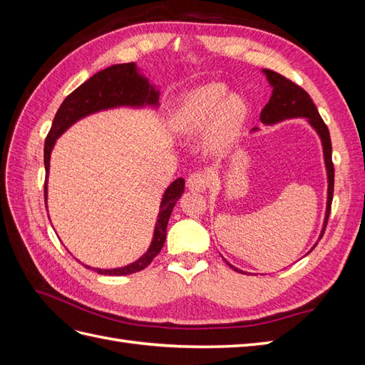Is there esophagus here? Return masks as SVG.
I'll return each mask as SVG.
<instances>
[{
	"mask_svg": "<svg viewBox=\"0 0 365 365\" xmlns=\"http://www.w3.org/2000/svg\"><path fill=\"white\" fill-rule=\"evenodd\" d=\"M207 182H208L207 173L200 170L192 172L189 175V178H187V187L193 192H204L207 189Z\"/></svg>",
	"mask_w": 365,
	"mask_h": 365,
	"instance_id": "obj_1",
	"label": "esophagus"
}]
</instances>
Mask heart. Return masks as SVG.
<instances>
[{
    "label": "heart",
    "instance_id": "1",
    "mask_svg": "<svg viewBox=\"0 0 365 365\" xmlns=\"http://www.w3.org/2000/svg\"><path fill=\"white\" fill-rule=\"evenodd\" d=\"M224 83H208L187 93L175 113V125L184 132L204 129L210 121H216L208 135L213 150L228 148L239 135L247 115V106L240 97H228Z\"/></svg>",
    "mask_w": 365,
    "mask_h": 365
}]
</instances>
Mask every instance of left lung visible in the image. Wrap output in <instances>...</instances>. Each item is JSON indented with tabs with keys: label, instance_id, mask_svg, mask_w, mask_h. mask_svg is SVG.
I'll return each instance as SVG.
<instances>
[{
	"label": "left lung",
	"instance_id": "obj_1",
	"mask_svg": "<svg viewBox=\"0 0 365 365\" xmlns=\"http://www.w3.org/2000/svg\"><path fill=\"white\" fill-rule=\"evenodd\" d=\"M267 74V79L269 85L272 86V94L269 97V102L264 105L260 113V121L263 125H274L279 123V121L288 120V118H307L311 126L317 130V134L322 138L323 143V152H324V163H326V170H327V207H326V217H324V225L322 230V235L319 239L323 237L324 230L327 225V219L330 215V205H332V197H334V163H332V143H330V134L326 123L323 121L322 115H319L315 103L312 102L311 96H309L302 86H298L292 81L286 79L284 76L275 73L272 70H263ZM257 128H254L256 130ZM317 245V244H315ZM314 245V248H315ZM312 248V250H314ZM311 250V251H312ZM309 251V252H311ZM230 268H233L237 272H244L233 264L225 260Z\"/></svg>",
	"mask_w": 365,
	"mask_h": 365
}]
</instances>
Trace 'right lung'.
Wrapping results in <instances>:
<instances>
[{"mask_svg":"<svg viewBox=\"0 0 365 365\" xmlns=\"http://www.w3.org/2000/svg\"><path fill=\"white\" fill-rule=\"evenodd\" d=\"M158 91L153 88L146 77H143L134 62L129 63H117L113 67H108L102 71L96 73L79 88L67 96V98L59 106L56 115H54L53 125L50 128L48 135L43 146V164H46V184H43V197H46L47 207V178L50 170V153L56 140L67 130L77 120H81L93 113L102 111V109L117 108V106H145V105H158ZM185 181L182 178L175 180L168 189H165L161 205L158 220L153 231V239L146 254L128 264L123 268L115 269H97L98 274L105 275H128L145 269L153 260V257L161 251L165 240V228L172 210L178 201V197L184 192ZM91 269V267H86Z\"/></svg>","mask_w":365,"mask_h":365,"instance_id":"1","label":"right lung"}]
</instances>
